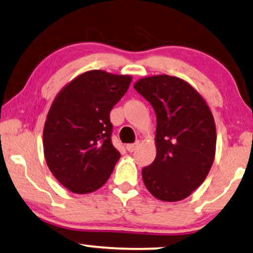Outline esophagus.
Here are the masks:
<instances>
[{
	"mask_svg": "<svg viewBox=\"0 0 253 253\" xmlns=\"http://www.w3.org/2000/svg\"><path fill=\"white\" fill-rule=\"evenodd\" d=\"M139 142H135V144H128L126 146V150L128 152H134L136 148H138Z\"/></svg>",
	"mask_w": 253,
	"mask_h": 253,
	"instance_id": "1",
	"label": "esophagus"
}]
</instances>
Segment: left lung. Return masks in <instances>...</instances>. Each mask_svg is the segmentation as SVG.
Here are the masks:
<instances>
[{
	"label": "left lung",
	"instance_id": "1",
	"mask_svg": "<svg viewBox=\"0 0 253 253\" xmlns=\"http://www.w3.org/2000/svg\"><path fill=\"white\" fill-rule=\"evenodd\" d=\"M134 88L157 115V157L142 169L145 186L163 202L185 199L203 184L213 164L217 133L211 109L180 78L146 77Z\"/></svg>",
	"mask_w": 253,
	"mask_h": 253
}]
</instances>
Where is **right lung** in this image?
Instances as JSON below:
<instances>
[{
  "instance_id": "right-lung-1",
  "label": "right lung",
  "mask_w": 253,
  "mask_h": 253,
  "mask_svg": "<svg viewBox=\"0 0 253 253\" xmlns=\"http://www.w3.org/2000/svg\"><path fill=\"white\" fill-rule=\"evenodd\" d=\"M130 81V75L88 71L68 82L51 103L43 128L44 159L71 192L99 190L120 159L111 140L109 113Z\"/></svg>"
}]
</instances>
